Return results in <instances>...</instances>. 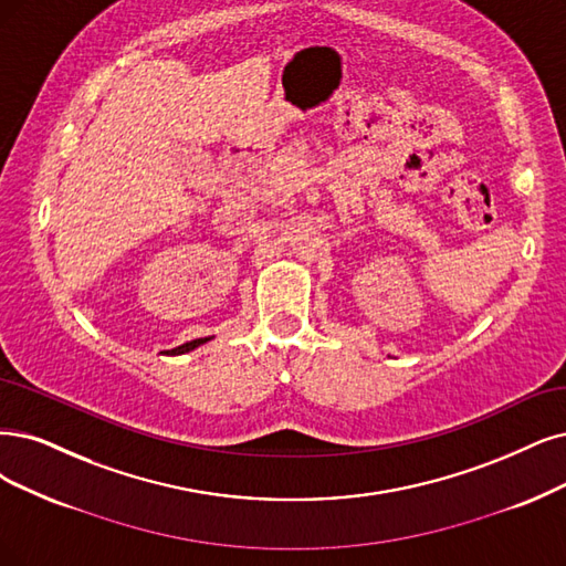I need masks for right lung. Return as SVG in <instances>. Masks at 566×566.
I'll return each instance as SVG.
<instances>
[{
	"mask_svg": "<svg viewBox=\"0 0 566 566\" xmlns=\"http://www.w3.org/2000/svg\"><path fill=\"white\" fill-rule=\"evenodd\" d=\"M209 338H198V340H191V343H186V345H181V347H175L172 352H165V354H184V352H191V349H196L198 345H202V343H207Z\"/></svg>",
	"mask_w": 566,
	"mask_h": 566,
	"instance_id": "add662e5",
	"label": "right lung"
}]
</instances>
